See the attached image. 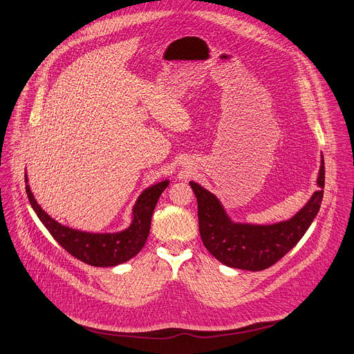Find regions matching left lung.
Wrapping results in <instances>:
<instances>
[{"mask_svg": "<svg viewBox=\"0 0 354 354\" xmlns=\"http://www.w3.org/2000/svg\"><path fill=\"white\" fill-rule=\"evenodd\" d=\"M189 185L198 199L199 232L207 251L227 267L261 271L292 250L316 217L324 198L325 162L320 156L317 189L305 206L291 218L272 224L234 221L212 192L196 182Z\"/></svg>", "mask_w": 354, "mask_h": 354, "instance_id": "8db88e82", "label": "left lung"}]
</instances>
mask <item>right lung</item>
<instances>
[{
  "label": "right lung",
  "instance_id": "add662e5",
  "mask_svg": "<svg viewBox=\"0 0 354 354\" xmlns=\"http://www.w3.org/2000/svg\"><path fill=\"white\" fill-rule=\"evenodd\" d=\"M25 189L29 203L52 237L77 260L93 267H115L130 261L144 247L149 229L151 217L160 194L168 187L169 179L160 180L141 192L131 212V223L127 229L117 233H91L76 230L52 218L37 202L28 185L25 174Z\"/></svg>",
  "mask_w": 354,
  "mask_h": 354
}]
</instances>
